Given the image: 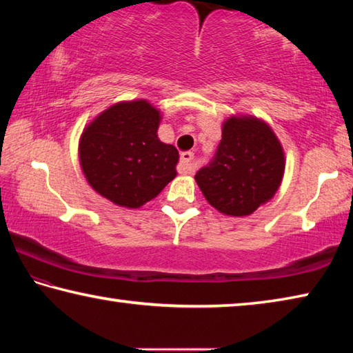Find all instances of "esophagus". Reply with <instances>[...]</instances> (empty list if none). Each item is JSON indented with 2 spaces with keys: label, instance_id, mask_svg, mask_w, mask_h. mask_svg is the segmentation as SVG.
Wrapping results in <instances>:
<instances>
[{
  "label": "esophagus",
  "instance_id": "esophagus-1",
  "mask_svg": "<svg viewBox=\"0 0 353 353\" xmlns=\"http://www.w3.org/2000/svg\"><path fill=\"white\" fill-rule=\"evenodd\" d=\"M193 159H194L193 152H183L181 155V162H179V171H181L182 174H190V172L194 171Z\"/></svg>",
  "mask_w": 353,
  "mask_h": 353
}]
</instances>
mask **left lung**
<instances>
[{
    "label": "left lung",
    "instance_id": "1",
    "mask_svg": "<svg viewBox=\"0 0 353 353\" xmlns=\"http://www.w3.org/2000/svg\"><path fill=\"white\" fill-rule=\"evenodd\" d=\"M285 154L276 134L255 117H230L223 124L216 154L196 172L208 204L229 216H248L276 194Z\"/></svg>",
    "mask_w": 353,
    "mask_h": 353
}]
</instances>
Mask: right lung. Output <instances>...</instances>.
Segmentation results:
<instances>
[{"label": "right lung", "mask_w": 353, "mask_h": 353, "mask_svg": "<svg viewBox=\"0 0 353 353\" xmlns=\"http://www.w3.org/2000/svg\"><path fill=\"white\" fill-rule=\"evenodd\" d=\"M160 119L148 101H124L83 129L81 168L97 193L119 207L139 208L176 177L179 152L159 140Z\"/></svg>", "instance_id": "1"}]
</instances>
